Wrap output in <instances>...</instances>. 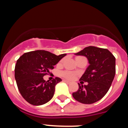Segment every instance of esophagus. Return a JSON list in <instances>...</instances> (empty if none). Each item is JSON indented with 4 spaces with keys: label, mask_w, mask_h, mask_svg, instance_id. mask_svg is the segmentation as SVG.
Here are the masks:
<instances>
[{
    "label": "esophagus",
    "mask_w": 128,
    "mask_h": 128,
    "mask_svg": "<svg viewBox=\"0 0 128 128\" xmlns=\"http://www.w3.org/2000/svg\"><path fill=\"white\" fill-rule=\"evenodd\" d=\"M63 81H64V82H66V83H70V81H68V80H63Z\"/></svg>",
    "instance_id": "esophagus-1"
}]
</instances>
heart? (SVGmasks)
<instances>
[{"label":"heart","mask_w":128,"mask_h":128,"mask_svg":"<svg viewBox=\"0 0 128 128\" xmlns=\"http://www.w3.org/2000/svg\"><path fill=\"white\" fill-rule=\"evenodd\" d=\"M63 62V60H62L60 62V63ZM62 75L63 76V77L67 78V79H69V80H71L72 78H74V76H75V73L72 72H70V71H65V72H63L62 73Z\"/></svg>","instance_id":"obj_1"}]
</instances>
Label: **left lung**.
Returning <instances> with one entry per match:
<instances>
[{
  "label": "left lung",
  "mask_w": 128,
  "mask_h": 128,
  "mask_svg": "<svg viewBox=\"0 0 128 128\" xmlns=\"http://www.w3.org/2000/svg\"><path fill=\"white\" fill-rule=\"evenodd\" d=\"M75 54L85 56L89 65L80 80L88 84L78 83L79 89L72 96L81 103H94L102 99L110 88L115 75V58L108 49L94 46L85 47Z\"/></svg>",
  "instance_id": "1"
}]
</instances>
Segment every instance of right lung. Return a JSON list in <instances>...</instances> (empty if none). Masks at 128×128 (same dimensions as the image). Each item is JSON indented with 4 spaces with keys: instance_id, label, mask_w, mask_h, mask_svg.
<instances>
[{
    "instance_id": "obj_1",
    "label": "right lung",
    "mask_w": 128,
    "mask_h": 128,
    "mask_svg": "<svg viewBox=\"0 0 128 128\" xmlns=\"http://www.w3.org/2000/svg\"><path fill=\"white\" fill-rule=\"evenodd\" d=\"M66 54L56 56L43 50L26 52L16 61L14 78L20 94L30 104L39 106L47 103L52 98L55 86L62 81L55 78L50 82L43 77L48 75Z\"/></svg>"
}]
</instances>
